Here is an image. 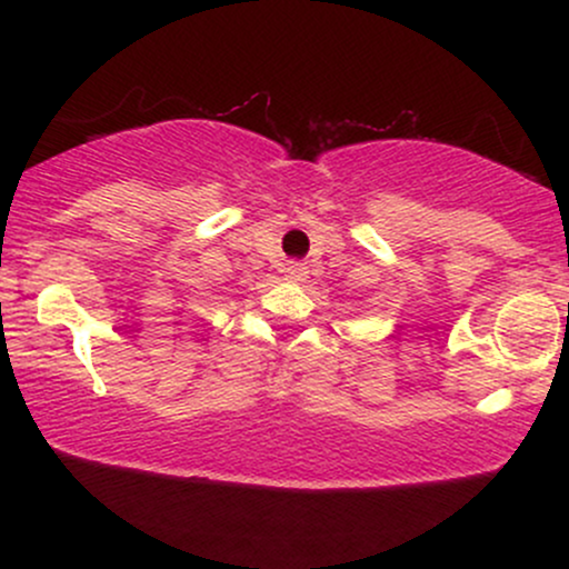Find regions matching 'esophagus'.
Here are the masks:
<instances>
[{"label": "esophagus", "mask_w": 569, "mask_h": 569, "mask_svg": "<svg viewBox=\"0 0 569 569\" xmlns=\"http://www.w3.org/2000/svg\"><path fill=\"white\" fill-rule=\"evenodd\" d=\"M283 272H286V280H305L307 278V267L299 262H291Z\"/></svg>", "instance_id": "34e87169"}]
</instances>
